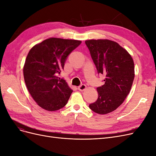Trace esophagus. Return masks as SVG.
<instances>
[{"instance_id": "esophagus-1", "label": "esophagus", "mask_w": 156, "mask_h": 156, "mask_svg": "<svg viewBox=\"0 0 156 156\" xmlns=\"http://www.w3.org/2000/svg\"><path fill=\"white\" fill-rule=\"evenodd\" d=\"M86 89H87V86L84 84H82L78 87V90L80 91H84Z\"/></svg>"}]
</instances>
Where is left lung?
Here are the masks:
<instances>
[{"instance_id":"obj_1","label":"left lung","mask_w":156,"mask_h":156,"mask_svg":"<svg viewBox=\"0 0 156 156\" xmlns=\"http://www.w3.org/2000/svg\"><path fill=\"white\" fill-rule=\"evenodd\" d=\"M85 42L98 72L105 76V84L97 88L98 98L89 108L107 114L118 108L129 94L135 76L134 60L127 51L112 40L92 39Z\"/></svg>"}]
</instances>
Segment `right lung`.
Listing matches in <instances>:
<instances>
[{
  "label": "right lung",
  "mask_w": 156,
  "mask_h": 156,
  "mask_svg": "<svg viewBox=\"0 0 156 156\" xmlns=\"http://www.w3.org/2000/svg\"><path fill=\"white\" fill-rule=\"evenodd\" d=\"M81 42L49 38L29 51L23 67L24 81L34 101L45 110L56 111L67 104L73 90L56 75L63 69L67 56Z\"/></svg>",
  "instance_id": "add662e5"
}]
</instances>
